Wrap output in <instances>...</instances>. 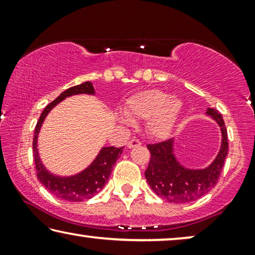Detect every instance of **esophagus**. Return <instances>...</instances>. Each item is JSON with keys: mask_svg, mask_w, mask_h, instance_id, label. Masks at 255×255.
I'll use <instances>...</instances> for the list:
<instances>
[{"mask_svg": "<svg viewBox=\"0 0 255 255\" xmlns=\"http://www.w3.org/2000/svg\"><path fill=\"white\" fill-rule=\"evenodd\" d=\"M139 145H141V141L139 140V139L133 138V139H131L130 141H128V148L135 147V146H139Z\"/></svg>", "mask_w": 255, "mask_h": 255, "instance_id": "1", "label": "esophagus"}]
</instances>
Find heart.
<instances>
[{"label": "heart", "mask_w": 255, "mask_h": 255, "mask_svg": "<svg viewBox=\"0 0 255 255\" xmlns=\"http://www.w3.org/2000/svg\"><path fill=\"white\" fill-rule=\"evenodd\" d=\"M182 103L172 99L162 90L152 89L135 94L128 100L125 107L127 116H122L124 122L131 120H148L147 131L154 138H166L175 127L180 116Z\"/></svg>", "instance_id": "b5f03b06"}]
</instances>
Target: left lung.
<instances>
[{
	"mask_svg": "<svg viewBox=\"0 0 255 255\" xmlns=\"http://www.w3.org/2000/svg\"><path fill=\"white\" fill-rule=\"evenodd\" d=\"M211 116L221 127L222 146L214 162L204 169H188L180 165L173 152V139L148 144L151 159L145 177L151 189L158 196L173 203H188L209 193L218 182L229 151L228 131L222 115L214 108H208Z\"/></svg>",
	"mask_w": 255,
	"mask_h": 255,
	"instance_id": "8db88e82",
	"label": "left lung"
}]
</instances>
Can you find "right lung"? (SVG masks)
Masks as SVG:
<instances>
[{"instance_id": "obj_1", "label": "right lung", "mask_w": 255, "mask_h": 255, "mask_svg": "<svg viewBox=\"0 0 255 255\" xmlns=\"http://www.w3.org/2000/svg\"><path fill=\"white\" fill-rule=\"evenodd\" d=\"M94 93H95V90H94L92 82H83L81 85L71 87V88L62 92L57 99L45 107L39 117V121L37 122L36 128H34L32 148L38 180L51 194L68 202H81L88 200L99 193L109 180L114 165L121 156L124 147H114V146L103 147L100 151L99 155L96 156V159L92 162V165L87 167L83 172L73 176L61 177L51 174L41 163L37 149L38 133H39L45 117L52 110V108H54L59 102L72 95H78V94L94 95Z\"/></svg>"}]
</instances>
